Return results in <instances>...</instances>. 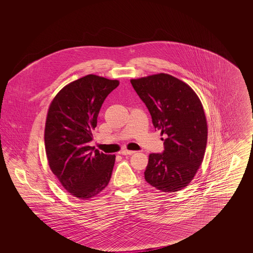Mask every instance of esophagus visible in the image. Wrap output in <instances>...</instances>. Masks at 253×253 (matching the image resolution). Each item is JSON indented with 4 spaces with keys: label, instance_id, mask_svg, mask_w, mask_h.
Listing matches in <instances>:
<instances>
[{
    "label": "esophagus",
    "instance_id": "esophagus-1",
    "mask_svg": "<svg viewBox=\"0 0 253 253\" xmlns=\"http://www.w3.org/2000/svg\"><path fill=\"white\" fill-rule=\"evenodd\" d=\"M121 156H130L134 154V151H129V150H122L120 153H119Z\"/></svg>",
    "mask_w": 253,
    "mask_h": 253
}]
</instances>
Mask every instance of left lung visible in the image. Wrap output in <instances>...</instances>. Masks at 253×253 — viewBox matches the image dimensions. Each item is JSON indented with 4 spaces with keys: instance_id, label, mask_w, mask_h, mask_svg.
Segmentation results:
<instances>
[{
    "instance_id": "obj_1",
    "label": "left lung",
    "mask_w": 253,
    "mask_h": 253,
    "mask_svg": "<svg viewBox=\"0 0 253 253\" xmlns=\"http://www.w3.org/2000/svg\"><path fill=\"white\" fill-rule=\"evenodd\" d=\"M164 135V152L151 154L145 180L164 193L178 192L193 180L203 162L208 139L204 109L191 86L160 73L131 80Z\"/></svg>"
}]
</instances>
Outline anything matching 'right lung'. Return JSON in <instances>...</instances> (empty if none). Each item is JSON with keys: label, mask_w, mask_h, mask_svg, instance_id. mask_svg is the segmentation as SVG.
Here are the masks:
<instances>
[{"label": "right lung", "mask_w": 253, "mask_h": 253, "mask_svg": "<svg viewBox=\"0 0 253 253\" xmlns=\"http://www.w3.org/2000/svg\"><path fill=\"white\" fill-rule=\"evenodd\" d=\"M120 84L87 75L65 85L49 105L44 144L49 167L73 196L88 200L109 184L116 156L89 146L106 96Z\"/></svg>", "instance_id": "add662e5"}]
</instances>
